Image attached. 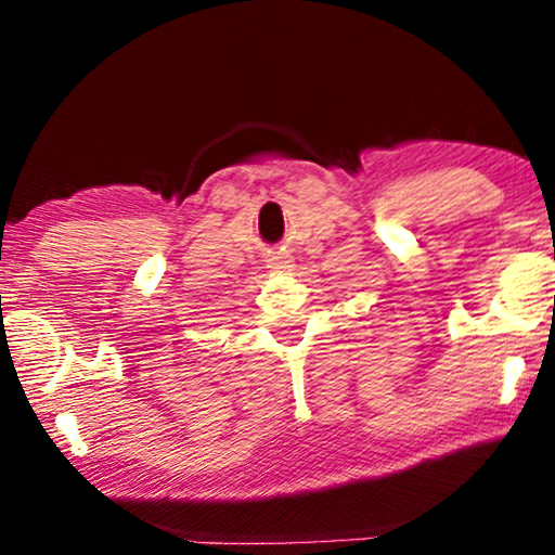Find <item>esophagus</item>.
<instances>
[{
	"mask_svg": "<svg viewBox=\"0 0 555 555\" xmlns=\"http://www.w3.org/2000/svg\"><path fill=\"white\" fill-rule=\"evenodd\" d=\"M269 263H271V269H276V271H284V269H292V256H289V250H273L271 254V258H269Z\"/></svg>",
	"mask_w": 555,
	"mask_h": 555,
	"instance_id": "esophagus-1",
	"label": "esophagus"
}]
</instances>
